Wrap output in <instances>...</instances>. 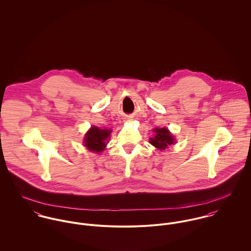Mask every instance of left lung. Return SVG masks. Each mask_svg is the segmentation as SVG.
Listing matches in <instances>:
<instances>
[{"label":"left lung","instance_id":"left-lung-1","mask_svg":"<svg viewBox=\"0 0 251 251\" xmlns=\"http://www.w3.org/2000/svg\"><path fill=\"white\" fill-rule=\"evenodd\" d=\"M154 136L150 138V143L159 150H165L168 146L175 143V138L166 127H155L153 129Z\"/></svg>","mask_w":251,"mask_h":251}]
</instances>
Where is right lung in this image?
<instances>
[{"mask_svg": "<svg viewBox=\"0 0 251 251\" xmlns=\"http://www.w3.org/2000/svg\"><path fill=\"white\" fill-rule=\"evenodd\" d=\"M112 130L92 126L84 137V146L91 151L101 152L104 151Z\"/></svg>", "mask_w": 251, "mask_h": 251, "instance_id": "add662e5", "label": "right lung"}]
</instances>
